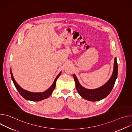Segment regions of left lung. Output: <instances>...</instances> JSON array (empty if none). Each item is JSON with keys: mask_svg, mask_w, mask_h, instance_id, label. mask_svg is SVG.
I'll list each match as a JSON object with an SVG mask.
<instances>
[{"mask_svg": "<svg viewBox=\"0 0 132 132\" xmlns=\"http://www.w3.org/2000/svg\"><path fill=\"white\" fill-rule=\"evenodd\" d=\"M118 66L116 57L114 62L113 71L111 78L103 86L95 89H87L84 88L79 84L76 75L73 74L76 89L81 97L88 101H97L101 100L107 97L113 88L118 76Z\"/></svg>", "mask_w": 132, "mask_h": 132, "instance_id": "1", "label": "left lung"}]
</instances>
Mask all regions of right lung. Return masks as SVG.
<instances>
[{
  "label": "right lung",
  "instance_id": "right-lung-1",
  "mask_svg": "<svg viewBox=\"0 0 132 132\" xmlns=\"http://www.w3.org/2000/svg\"><path fill=\"white\" fill-rule=\"evenodd\" d=\"M10 73H11V79L12 80V81H13L16 89H17L19 93L20 94V95L23 98H24L25 99H26L27 100H30V101H41L42 100H44V99H45L48 98L51 95L53 91L54 90V89L55 88L56 80H57V78L61 75V72L57 75V76L56 77L52 85L47 90H46L43 92H37V93L36 92H31L27 91V90L22 89L21 87H20L18 85V84L16 83V82L14 80V79L13 77L11 69L10 70Z\"/></svg>",
  "mask_w": 132,
  "mask_h": 132
}]
</instances>
